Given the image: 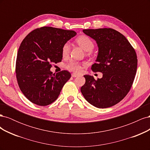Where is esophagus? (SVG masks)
<instances>
[{
	"label": "esophagus",
	"instance_id": "esophagus-1",
	"mask_svg": "<svg viewBox=\"0 0 150 150\" xmlns=\"http://www.w3.org/2000/svg\"><path fill=\"white\" fill-rule=\"evenodd\" d=\"M71 76H72V77H73V78H76V77L78 76L79 74H76V73H72V74H71Z\"/></svg>",
	"mask_w": 150,
	"mask_h": 150
}]
</instances>
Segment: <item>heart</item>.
<instances>
[{"label":"heart","mask_w":150,"mask_h":150,"mask_svg":"<svg viewBox=\"0 0 150 150\" xmlns=\"http://www.w3.org/2000/svg\"><path fill=\"white\" fill-rule=\"evenodd\" d=\"M76 42L79 46L83 48L84 51L86 52H91L94 49V44L93 40L91 39L88 36L81 35L76 39ZM70 50V44L69 42H66L64 44L62 48V54L63 56H66L68 55ZM67 69L74 71L79 72L81 70V64L78 62L76 61H70L68 62L65 66Z\"/></svg>","instance_id":"obj_1"}]
</instances>
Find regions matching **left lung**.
I'll list each match as a JSON object with an SVG mask.
<instances>
[{
  "label": "left lung",
  "mask_w": 150,
  "mask_h": 150,
  "mask_svg": "<svg viewBox=\"0 0 150 150\" xmlns=\"http://www.w3.org/2000/svg\"><path fill=\"white\" fill-rule=\"evenodd\" d=\"M83 33L96 40L98 54L93 71L103 73L101 79L84 75L81 88L86 100L98 108L115 105L128 93L137 69V56L125 36L115 29H84Z\"/></svg>",
  "instance_id": "8db88e82"
}]
</instances>
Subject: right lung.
Returning a JSON list of instances; mask_svg holds the SVG:
<instances>
[{
    "label": "right lung",
    "mask_w": 150,
    "mask_h": 150,
    "mask_svg": "<svg viewBox=\"0 0 150 150\" xmlns=\"http://www.w3.org/2000/svg\"><path fill=\"white\" fill-rule=\"evenodd\" d=\"M76 33L52 27H42L30 33L17 52L16 72L21 91L39 106H47L57 99L71 78L67 71L52 74V63L62 59V48Z\"/></svg>",
    "instance_id": "add662e5"
}]
</instances>
